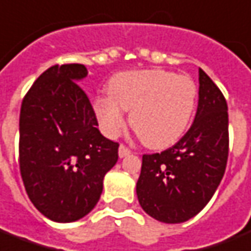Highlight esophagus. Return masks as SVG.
Listing matches in <instances>:
<instances>
[{
	"instance_id": "34e87169",
	"label": "esophagus",
	"mask_w": 251,
	"mask_h": 251,
	"mask_svg": "<svg viewBox=\"0 0 251 251\" xmlns=\"http://www.w3.org/2000/svg\"><path fill=\"white\" fill-rule=\"evenodd\" d=\"M118 153H120V157H125V156L130 155L131 151L126 147V145H124V144H121L120 145V151H118Z\"/></svg>"
}]
</instances>
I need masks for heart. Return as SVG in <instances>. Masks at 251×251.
I'll return each instance as SVG.
<instances>
[{
    "mask_svg": "<svg viewBox=\"0 0 251 251\" xmlns=\"http://www.w3.org/2000/svg\"><path fill=\"white\" fill-rule=\"evenodd\" d=\"M108 98L94 101L98 121L108 136L125 126L122 111L144 145L162 150L174 144L192 121L199 89L190 76L164 69L117 73L107 84Z\"/></svg>",
    "mask_w": 251,
    "mask_h": 251,
    "instance_id": "b5f03b06",
    "label": "heart"
}]
</instances>
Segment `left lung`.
<instances>
[{"label": "left lung", "instance_id": "8db88e82", "mask_svg": "<svg viewBox=\"0 0 251 251\" xmlns=\"http://www.w3.org/2000/svg\"><path fill=\"white\" fill-rule=\"evenodd\" d=\"M199 107L186 134L160 153L143 155L138 202L163 223H183L209 202L228 159V107L202 69L199 71Z\"/></svg>", "mask_w": 251, "mask_h": 251}]
</instances>
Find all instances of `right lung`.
<instances>
[{
  "label": "right lung",
  "instance_id": "obj_1",
  "mask_svg": "<svg viewBox=\"0 0 251 251\" xmlns=\"http://www.w3.org/2000/svg\"><path fill=\"white\" fill-rule=\"evenodd\" d=\"M81 64L54 65L22 103L19 163L28 197L52 222L71 223L94 209L118 147L101 134L95 111L76 83Z\"/></svg>",
  "mask_w": 251,
  "mask_h": 251
}]
</instances>
